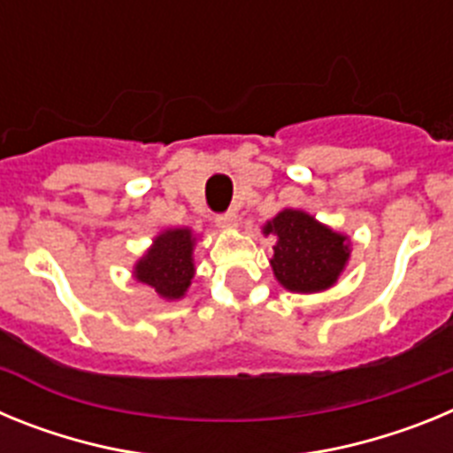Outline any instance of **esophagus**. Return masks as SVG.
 Masks as SVG:
<instances>
[{"instance_id":"34e87169","label":"esophagus","mask_w":453,"mask_h":453,"mask_svg":"<svg viewBox=\"0 0 453 453\" xmlns=\"http://www.w3.org/2000/svg\"><path fill=\"white\" fill-rule=\"evenodd\" d=\"M215 222H218V226H222V229H234L235 224H238V215H235L234 211H226V213H219L218 218H215Z\"/></svg>"}]
</instances>
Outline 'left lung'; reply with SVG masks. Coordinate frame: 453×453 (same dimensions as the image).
I'll return each instance as SVG.
<instances>
[{"instance_id": "obj_1", "label": "left lung", "mask_w": 453, "mask_h": 453, "mask_svg": "<svg viewBox=\"0 0 453 453\" xmlns=\"http://www.w3.org/2000/svg\"><path fill=\"white\" fill-rule=\"evenodd\" d=\"M265 235H276L272 270L292 292H318L334 286L349 258L345 235L315 222L302 211L286 208L265 224Z\"/></svg>"}]
</instances>
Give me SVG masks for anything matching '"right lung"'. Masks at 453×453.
<instances>
[{
  "mask_svg": "<svg viewBox=\"0 0 453 453\" xmlns=\"http://www.w3.org/2000/svg\"><path fill=\"white\" fill-rule=\"evenodd\" d=\"M195 238L188 229L165 231L154 240V247L135 265V279L154 288L161 297L179 299L190 286Z\"/></svg>",
  "mask_w": 453,
  "mask_h": 453,
  "instance_id": "1",
  "label": "right lung"
}]
</instances>
